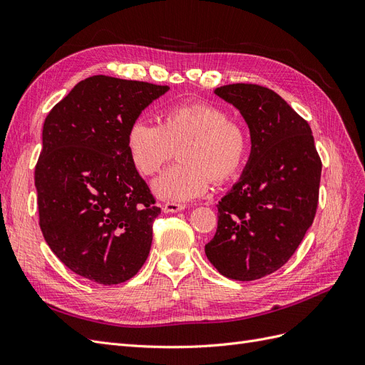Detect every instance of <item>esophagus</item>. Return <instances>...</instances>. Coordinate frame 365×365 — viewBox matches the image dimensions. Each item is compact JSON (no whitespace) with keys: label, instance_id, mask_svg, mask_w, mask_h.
<instances>
[{"label":"esophagus","instance_id":"1","mask_svg":"<svg viewBox=\"0 0 365 365\" xmlns=\"http://www.w3.org/2000/svg\"><path fill=\"white\" fill-rule=\"evenodd\" d=\"M185 208L184 204H178V202H165L163 205V212L164 213H178V212H182V210Z\"/></svg>","mask_w":365,"mask_h":365}]
</instances>
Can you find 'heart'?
Returning <instances> with one entry per match:
<instances>
[{
    "label": "heart",
    "instance_id": "b5f03b06",
    "mask_svg": "<svg viewBox=\"0 0 365 365\" xmlns=\"http://www.w3.org/2000/svg\"><path fill=\"white\" fill-rule=\"evenodd\" d=\"M180 146L181 163L152 185L164 201L196 200L210 190L213 178L235 176L245 164L250 140L244 126L228 120L222 108L204 102L168 106L160 114V125L138 118L128 129V155L145 176L160 172Z\"/></svg>",
    "mask_w": 365,
    "mask_h": 365
}]
</instances>
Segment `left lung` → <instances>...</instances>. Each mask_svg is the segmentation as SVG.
Masks as SVG:
<instances>
[{
  "label": "left lung",
  "instance_id": "8db88e82",
  "mask_svg": "<svg viewBox=\"0 0 365 365\" xmlns=\"http://www.w3.org/2000/svg\"><path fill=\"white\" fill-rule=\"evenodd\" d=\"M215 94L247 121L250 158L217 204L205 256L228 279L250 282L282 268L312 225L322 178L311 126L269 88L219 86Z\"/></svg>",
  "mask_w": 365,
  "mask_h": 365
}]
</instances>
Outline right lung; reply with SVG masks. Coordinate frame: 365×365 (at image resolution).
I'll return each mask as SVG.
<instances>
[{"mask_svg":"<svg viewBox=\"0 0 365 365\" xmlns=\"http://www.w3.org/2000/svg\"><path fill=\"white\" fill-rule=\"evenodd\" d=\"M169 86L109 76L77 83L48 113L35 169L39 225L58 259L81 277H134L161 208L130 163L128 129Z\"/></svg>","mask_w":365,"mask_h":365,"instance_id":"right-lung-1","label":"right lung"}]
</instances>
